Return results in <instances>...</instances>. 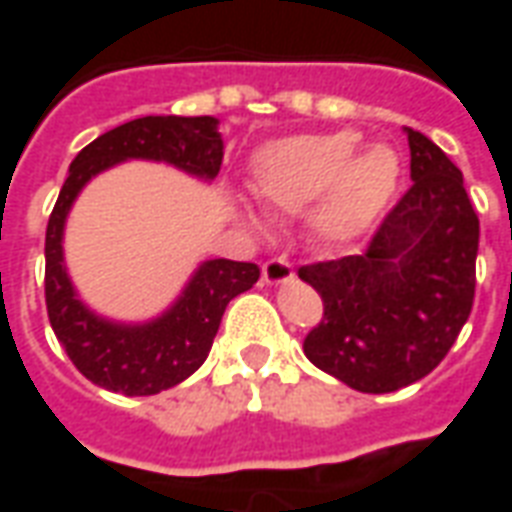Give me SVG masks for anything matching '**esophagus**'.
Segmentation results:
<instances>
[{"label":"esophagus","instance_id":"esophagus-1","mask_svg":"<svg viewBox=\"0 0 512 512\" xmlns=\"http://www.w3.org/2000/svg\"><path fill=\"white\" fill-rule=\"evenodd\" d=\"M293 277H296V271H293V266L285 257H274V260H268L266 266H263V282L266 285H285Z\"/></svg>","mask_w":512,"mask_h":512}]
</instances>
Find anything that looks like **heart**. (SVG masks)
<instances>
[{
    "label": "heart",
    "instance_id": "1",
    "mask_svg": "<svg viewBox=\"0 0 512 512\" xmlns=\"http://www.w3.org/2000/svg\"><path fill=\"white\" fill-rule=\"evenodd\" d=\"M356 131L299 134L268 142L252 156V186L268 208H312V230L345 244L367 233L400 191L403 161L395 147H359ZM260 227V219H249Z\"/></svg>",
    "mask_w": 512,
    "mask_h": 512
}]
</instances>
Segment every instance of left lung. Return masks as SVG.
Segmentation results:
<instances>
[{
    "label": "left lung",
    "mask_w": 512,
    "mask_h": 512,
    "mask_svg": "<svg viewBox=\"0 0 512 512\" xmlns=\"http://www.w3.org/2000/svg\"><path fill=\"white\" fill-rule=\"evenodd\" d=\"M411 189L378 227L365 255L301 266L321 293L323 321L304 354L356 392L384 395L425 378L472 312L480 222L461 169L406 128Z\"/></svg>",
    "instance_id": "8db88e82"
}]
</instances>
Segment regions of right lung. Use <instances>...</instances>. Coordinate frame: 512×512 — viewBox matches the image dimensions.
<instances>
[{
  "mask_svg": "<svg viewBox=\"0 0 512 512\" xmlns=\"http://www.w3.org/2000/svg\"><path fill=\"white\" fill-rule=\"evenodd\" d=\"M224 142L216 117H136L106 131L71 161L46 227V310L71 362L95 386L117 395H158L200 370L227 304L255 285L260 268L238 260H202L167 310L147 321H115L79 296L65 266V222L82 189L126 161H158L211 183Z\"/></svg>",
  "mask_w": 512,
  "mask_h": 512,
  "instance_id": "1",
  "label": "right lung"
}]
</instances>
